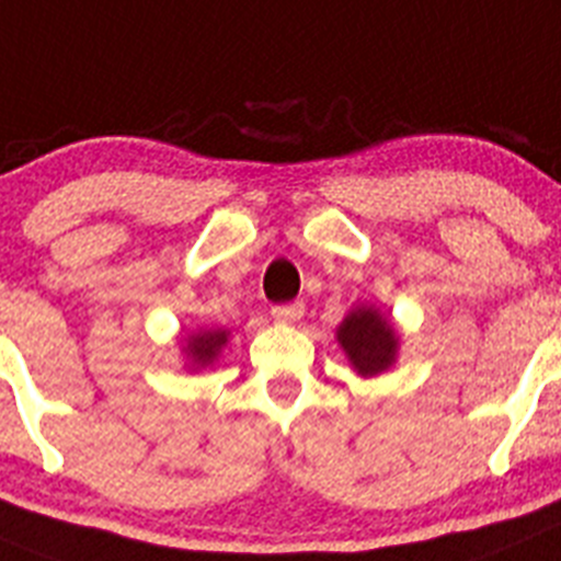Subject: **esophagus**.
Here are the masks:
<instances>
[{
  "mask_svg": "<svg viewBox=\"0 0 561 561\" xmlns=\"http://www.w3.org/2000/svg\"><path fill=\"white\" fill-rule=\"evenodd\" d=\"M271 316H274V321H282V324H296V321L305 316V305H301V301H290V305H274L271 307Z\"/></svg>",
  "mask_w": 561,
  "mask_h": 561,
  "instance_id": "obj_1",
  "label": "esophagus"
}]
</instances>
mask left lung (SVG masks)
Masks as SVG:
<instances>
[{
    "label": "left lung",
    "instance_id": "left-lung-1",
    "mask_svg": "<svg viewBox=\"0 0 561 561\" xmlns=\"http://www.w3.org/2000/svg\"><path fill=\"white\" fill-rule=\"evenodd\" d=\"M337 341L360 375H380L397 355V335L375 307H360L343 318Z\"/></svg>",
    "mask_w": 561,
    "mask_h": 561
}]
</instances>
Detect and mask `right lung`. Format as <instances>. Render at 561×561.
Instances as JSON below:
<instances>
[{"label":"right lung","mask_w":561,"mask_h":561,"mask_svg":"<svg viewBox=\"0 0 561 561\" xmlns=\"http://www.w3.org/2000/svg\"><path fill=\"white\" fill-rule=\"evenodd\" d=\"M224 343H226L224 330L201 332V335L190 337V343H186V352H190V357L195 360V366H206V363H211L215 357H218V352L224 350Z\"/></svg>","instance_id":"right-lung-1"}]
</instances>
